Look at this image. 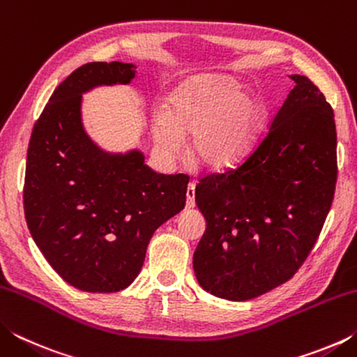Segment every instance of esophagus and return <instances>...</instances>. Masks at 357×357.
Masks as SVG:
<instances>
[{
  "label": "esophagus",
  "mask_w": 357,
  "mask_h": 357,
  "mask_svg": "<svg viewBox=\"0 0 357 357\" xmlns=\"http://www.w3.org/2000/svg\"><path fill=\"white\" fill-rule=\"evenodd\" d=\"M195 206V184L190 183L187 187V200H185V208L190 209Z\"/></svg>",
  "instance_id": "1"
}]
</instances>
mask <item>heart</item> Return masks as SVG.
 <instances>
[{
  "label": "heart",
  "instance_id": "1",
  "mask_svg": "<svg viewBox=\"0 0 357 357\" xmlns=\"http://www.w3.org/2000/svg\"><path fill=\"white\" fill-rule=\"evenodd\" d=\"M266 116L264 104L245 94L233 78L200 75L181 83L168 96L165 113H157L153 135L170 159L178 157L183 134H192L190 153L211 170L239 164L257 142Z\"/></svg>",
  "mask_w": 357,
  "mask_h": 357
}]
</instances>
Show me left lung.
<instances>
[{
    "label": "left lung",
    "mask_w": 357,
    "mask_h": 357,
    "mask_svg": "<svg viewBox=\"0 0 357 357\" xmlns=\"http://www.w3.org/2000/svg\"><path fill=\"white\" fill-rule=\"evenodd\" d=\"M238 167L195 187L206 231L195 253L198 283L247 301L298 273L321 233L337 183L334 110L304 75Z\"/></svg>",
    "instance_id": "1"
}]
</instances>
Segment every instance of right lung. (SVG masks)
Returning <instances> with one entry per match:
<instances>
[{"instance_id": "right-lung-1", "label": "right lung", "mask_w": 357, "mask_h": 357, "mask_svg": "<svg viewBox=\"0 0 357 357\" xmlns=\"http://www.w3.org/2000/svg\"><path fill=\"white\" fill-rule=\"evenodd\" d=\"M135 74L134 64L118 61L80 66L53 91L29 140V233L52 268L82 291L129 287L155 229L185 206L187 174L155 173L138 151L107 154L84 134L82 93Z\"/></svg>"}]
</instances>
